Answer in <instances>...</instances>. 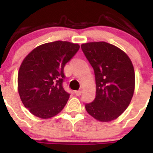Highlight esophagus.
I'll use <instances>...</instances> for the list:
<instances>
[{"mask_svg":"<svg viewBox=\"0 0 153 153\" xmlns=\"http://www.w3.org/2000/svg\"><path fill=\"white\" fill-rule=\"evenodd\" d=\"M74 93H75V94L76 96H77V97H79V96L81 95V93H82V92H81L80 90H76V91H75V92H74Z\"/></svg>","mask_w":153,"mask_h":153,"instance_id":"1","label":"esophagus"}]
</instances>
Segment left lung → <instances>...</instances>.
I'll list each match as a JSON object with an SVG mask.
<instances>
[{
    "label": "left lung",
    "mask_w": 153,
    "mask_h": 153,
    "mask_svg": "<svg viewBox=\"0 0 153 153\" xmlns=\"http://www.w3.org/2000/svg\"><path fill=\"white\" fill-rule=\"evenodd\" d=\"M81 49L93 67L96 98L85 105L90 116L101 122L118 118L131 102L135 89L134 68L129 57L106 42H91Z\"/></svg>",
    "instance_id": "8db88e82"
}]
</instances>
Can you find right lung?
I'll list each match as a JSON object with an SVG mask.
<instances>
[{
  "label": "right lung",
  "mask_w": 153,
  "mask_h": 153,
  "mask_svg": "<svg viewBox=\"0 0 153 153\" xmlns=\"http://www.w3.org/2000/svg\"><path fill=\"white\" fill-rule=\"evenodd\" d=\"M79 49V44L58 40L36 47L24 58L18 72V92L32 114L49 119L63 109L70 97L63 87V68Z\"/></svg>",
  "instance_id": "right-lung-1"
}]
</instances>
